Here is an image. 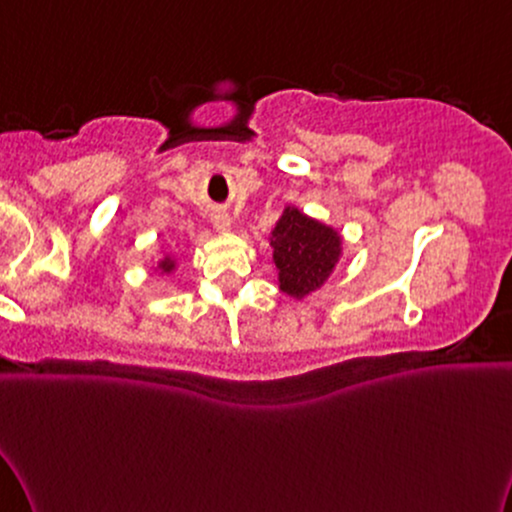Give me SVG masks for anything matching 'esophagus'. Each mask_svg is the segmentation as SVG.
Here are the masks:
<instances>
[{
  "instance_id": "34e87169",
  "label": "esophagus",
  "mask_w": 512,
  "mask_h": 512,
  "mask_svg": "<svg viewBox=\"0 0 512 512\" xmlns=\"http://www.w3.org/2000/svg\"><path fill=\"white\" fill-rule=\"evenodd\" d=\"M213 227H216L218 232H225V230H230V225H232V220H230V216H227V213H223V211H218V213H213Z\"/></svg>"
}]
</instances>
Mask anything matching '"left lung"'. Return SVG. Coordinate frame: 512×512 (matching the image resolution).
<instances>
[{"mask_svg": "<svg viewBox=\"0 0 512 512\" xmlns=\"http://www.w3.org/2000/svg\"><path fill=\"white\" fill-rule=\"evenodd\" d=\"M270 246L280 289L294 299H304L332 275L342 256V235L299 208L287 206L275 223Z\"/></svg>", "mask_w": 512, "mask_h": 512, "instance_id": "1", "label": "left lung"}]
</instances>
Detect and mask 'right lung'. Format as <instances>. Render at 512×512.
Returning a JSON list of instances; mask_svg holds the SVG:
<instances>
[{"label": "right lung", "instance_id": "right-lung-1", "mask_svg": "<svg viewBox=\"0 0 512 512\" xmlns=\"http://www.w3.org/2000/svg\"><path fill=\"white\" fill-rule=\"evenodd\" d=\"M159 270H161V273H173V270H175V261H173V258L163 256L161 261H159Z\"/></svg>", "mask_w": 512, "mask_h": 512}]
</instances>
